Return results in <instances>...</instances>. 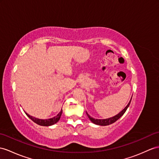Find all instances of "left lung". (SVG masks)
<instances>
[{
    "instance_id": "8db88e82",
    "label": "left lung",
    "mask_w": 159,
    "mask_h": 159,
    "mask_svg": "<svg viewBox=\"0 0 159 159\" xmlns=\"http://www.w3.org/2000/svg\"><path fill=\"white\" fill-rule=\"evenodd\" d=\"M132 98V97H131ZM131 98L129 100V102H128V104H127V106L123 109L121 112H119V113L118 114H117L116 115L113 116V117H110V118H108V119H94L92 117H90V115H89V114L86 112V114L88 115V118L90 119V121L94 123V124H96V125H101V126H105V125H111L112 124V123H115L116 121H117V120L121 117V116L124 114L125 113L126 110L127 109V108L129 107V104H130V102H131Z\"/></svg>"
}]
</instances>
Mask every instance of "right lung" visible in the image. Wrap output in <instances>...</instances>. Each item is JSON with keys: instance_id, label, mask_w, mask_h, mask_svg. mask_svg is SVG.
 <instances>
[{"instance_id": "add662e5", "label": "right lung", "mask_w": 159, "mask_h": 159, "mask_svg": "<svg viewBox=\"0 0 159 159\" xmlns=\"http://www.w3.org/2000/svg\"><path fill=\"white\" fill-rule=\"evenodd\" d=\"M62 112H63V110L61 109L59 113H58L56 116H55V117L50 119H40L38 118H36L34 117H32V116H30L27 113H25V114L31 120H32L34 123H36L38 125H41V126H50L55 124V123H57L59 121L62 115Z\"/></svg>"}]
</instances>
